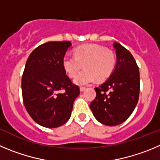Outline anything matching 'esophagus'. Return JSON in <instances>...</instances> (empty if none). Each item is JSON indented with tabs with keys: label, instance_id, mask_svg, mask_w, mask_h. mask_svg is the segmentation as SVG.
<instances>
[{
	"label": "esophagus",
	"instance_id": "34e87169",
	"mask_svg": "<svg viewBox=\"0 0 160 160\" xmlns=\"http://www.w3.org/2000/svg\"><path fill=\"white\" fill-rule=\"evenodd\" d=\"M85 89H86V88H85V87H80V92H83V91H85Z\"/></svg>",
	"mask_w": 160,
	"mask_h": 160
}]
</instances>
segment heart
Segmentation results:
<instances>
[{"mask_svg":"<svg viewBox=\"0 0 160 160\" xmlns=\"http://www.w3.org/2000/svg\"><path fill=\"white\" fill-rule=\"evenodd\" d=\"M74 56L65 55L62 65L69 77H75L84 65L85 69L74 79V83L78 85L90 84L95 79L98 81L105 80L115 68L114 53L102 46L88 44L79 46L74 51Z\"/></svg>","mask_w":160,"mask_h":160,"instance_id":"1","label":"heart"}]
</instances>
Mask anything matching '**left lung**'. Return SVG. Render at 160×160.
<instances>
[{
	"label": "left lung",
	"instance_id": "left-lung-1",
	"mask_svg": "<svg viewBox=\"0 0 160 160\" xmlns=\"http://www.w3.org/2000/svg\"><path fill=\"white\" fill-rule=\"evenodd\" d=\"M117 64L107 81L95 88L96 97L90 103L95 118L106 125H120L135 109L140 93V72L130 52L118 42Z\"/></svg>",
	"mask_w": 160,
	"mask_h": 160
}]
</instances>
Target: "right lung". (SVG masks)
<instances>
[{
    "instance_id": "right-lung-1",
    "label": "right lung",
    "mask_w": 160,
    "mask_h": 160,
    "mask_svg": "<svg viewBox=\"0 0 160 160\" xmlns=\"http://www.w3.org/2000/svg\"><path fill=\"white\" fill-rule=\"evenodd\" d=\"M71 42H48L31 52L22 76V95L31 118L46 128L68 122L80 88L66 75L62 60ZM64 90L63 93L60 92Z\"/></svg>"
}]
</instances>
